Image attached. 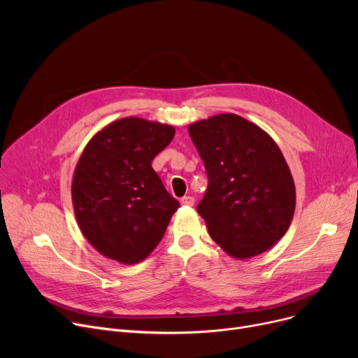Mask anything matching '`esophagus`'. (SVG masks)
<instances>
[{"mask_svg": "<svg viewBox=\"0 0 358 358\" xmlns=\"http://www.w3.org/2000/svg\"><path fill=\"white\" fill-rule=\"evenodd\" d=\"M180 201H181V204H184V206H193V204H194V197H192V196H184Z\"/></svg>", "mask_w": 358, "mask_h": 358, "instance_id": "34e87169", "label": "esophagus"}]
</instances>
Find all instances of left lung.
<instances>
[{"label":"left lung","mask_w":358,"mask_h":358,"mask_svg":"<svg viewBox=\"0 0 358 358\" xmlns=\"http://www.w3.org/2000/svg\"><path fill=\"white\" fill-rule=\"evenodd\" d=\"M189 134L209 178L197 212L212 239L238 259L268 251L296 208L294 181L277 143L232 113L196 122Z\"/></svg>","instance_id":"left-lung-1"}]
</instances>
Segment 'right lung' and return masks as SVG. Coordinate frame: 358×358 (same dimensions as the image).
<instances>
[{
	"label": "right lung",
	"instance_id": "1",
	"mask_svg": "<svg viewBox=\"0 0 358 358\" xmlns=\"http://www.w3.org/2000/svg\"><path fill=\"white\" fill-rule=\"evenodd\" d=\"M176 129L139 117L94 135L75 166L72 204L80 229L100 254L122 264L145 259L180 208L152 168Z\"/></svg>",
	"mask_w": 358,
	"mask_h": 358
}]
</instances>
